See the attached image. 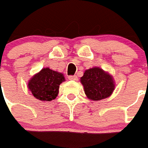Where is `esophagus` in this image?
<instances>
[{"instance_id":"34e87169","label":"esophagus","mask_w":148,"mask_h":148,"mask_svg":"<svg viewBox=\"0 0 148 148\" xmlns=\"http://www.w3.org/2000/svg\"><path fill=\"white\" fill-rule=\"evenodd\" d=\"M68 78H69V80H72V81H77V79L76 75H71V76L68 77Z\"/></svg>"}]
</instances>
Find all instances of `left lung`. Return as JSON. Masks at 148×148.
<instances>
[{
	"label": "left lung",
	"instance_id": "1",
	"mask_svg": "<svg viewBox=\"0 0 148 148\" xmlns=\"http://www.w3.org/2000/svg\"><path fill=\"white\" fill-rule=\"evenodd\" d=\"M80 81L86 97L93 101L108 98L115 86L113 77L99 67L86 70Z\"/></svg>",
	"mask_w": 148,
	"mask_h": 148
}]
</instances>
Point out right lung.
Returning <instances> with one entry per match:
<instances>
[{"label": "right lung", "instance_id": "1", "mask_svg": "<svg viewBox=\"0 0 148 148\" xmlns=\"http://www.w3.org/2000/svg\"><path fill=\"white\" fill-rule=\"evenodd\" d=\"M65 81L62 73L43 68L29 81L28 87L33 95L40 101H52L58 95L60 84Z\"/></svg>", "mask_w": 148, "mask_h": 148}]
</instances>
